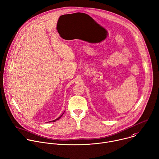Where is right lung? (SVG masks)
Masks as SVG:
<instances>
[{"label": "right lung", "mask_w": 159, "mask_h": 159, "mask_svg": "<svg viewBox=\"0 0 159 159\" xmlns=\"http://www.w3.org/2000/svg\"><path fill=\"white\" fill-rule=\"evenodd\" d=\"M64 112H63V114H61V116H60V117H58V118H57V119H55V120H52V121H50V122H55V121H56V120H58V119H60V117H61V116H63V114H64Z\"/></svg>", "instance_id": "obj_1"}]
</instances>
